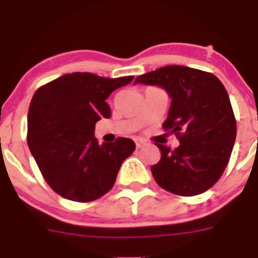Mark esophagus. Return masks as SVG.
I'll use <instances>...</instances> for the list:
<instances>
[{
  "mask_svg": "<svg viewBox=\"0 0 258 258\" xmlns=\"http://www.w3.org/2000/svg\"><path fill=\"white\" fill-rule=\"evenodd\" d=\"M135 144H136L137 148H141L142 146L145 145V141H144V140H141V139H136V140H135Z\"/></svg>",
  "mask_w": 258,
  "mask_h": 258,
  "instance_id": "1",
  "label": "esophagus"
}]
</instances>
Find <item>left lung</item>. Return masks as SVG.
<instances>
[{
    "label": "left lung",
    "instance_id": "obj_1",
    "mask_svg": "<svg viewBox=\"0 0 258 258\" xmlns=\"http://www.w3.org/2000/svg\"><path fill=\"white\" fill-rule=\"evenodd\" d=\"M135 83L161 86L172 98L162 127L179 146L156 144L161 160L151 167L155 181L178 196L204 194L222 176L237 132L225 86L210 72L179 64L141 75Z\"/></svg>",
    "mask_w": 258,
    "mask_h": 258
}]
</instances>
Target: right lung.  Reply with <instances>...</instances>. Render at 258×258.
Here are the masks:
<instances>
[{"mask_svg": "<svg viewBox=\"0 0 258 258\" xmlns=\"http://www.w3.org/2000/svg\"><path fill=\"white\" fill-rule=\"evenodd\" d=\"M132 80L74 72L41 86L33 95L28 147L45 181L63 199L91 202L107 194L122 162L136 148L126 137L98 145L93 135L96 122L111 117L108 96Z\"/></svg>", "mask_w": 258, "mask_h": 258, "instance_id": "obj_1", "label": "right lung"}]
</instances>
